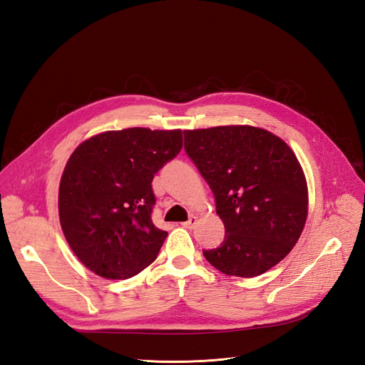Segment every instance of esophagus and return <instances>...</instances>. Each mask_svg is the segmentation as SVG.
Segmentation results:
<instances>
[{
	"mask_svg": "<svg viewBox=\"0 0 365 365\" xmlns=\"http://www.w3.org/2000/svg\"><path fill=\"white\" fill-rule=\"evenodd\" d=\"M195 224H197V217H194V215H191L190 220H187L186 222H183L182 225H183L185 228H190V230H192V228L195 227Z\"/></svg>",
	"mask_w": 365,
	"mask_h": 365,
	"instance_id": "34e87169",
	"label": "esophagus"
}]
</instances>
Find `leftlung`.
<instances>
[{
  "mask_svg": "<svg viewBox=\"0 0 365 365\" xmlns=\"http://www.w3.org/2000/svg\"><path fill=\"white\" fill-rule=\"evenodd\" d=\"M186 155L215 197L225 236L206 260L251 278L279 263L298 242L308 213L299 160L277 135L252 126L185 130Z\"/></svg>",
  "mask_w": 365,
  "mask_h": 365,
  "instance_id": "obj_1",
  "label": "left lung"
}]
</instances>
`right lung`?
Listing matches in <instances>:
<instances>
[{"mask_svg":"<svg viewBox=\"0 0 365 365\" xmlns=\"http://www.w3.org/2000/svg\"><path fill=\"white\" fill-rule=\"evenodd\" d=\"M182 150V130H108L66 164L58 213L67 244L91 272L125 279L153 263L167 232L152 221L153 175Z\"/></svg>","mask_w":365,"mask_h":365,"instance_id":"add662e5","label":"right lung"}]
</instances>
